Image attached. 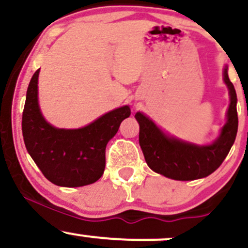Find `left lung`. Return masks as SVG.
<instances>
[{
	"label": "left lung",
	"instance_id": "left-lung-1",
	"mask_svg": "<svg viewBox=\"0 0 248 248\" xmlns=\"http://www.w3.org/2000/svg\"><path fill=\"white\" fill-rule=\"evenodd\" d=\"M223 81L228 87L231 101L227 121L217 139L209 145H197L169 136L144 112H137L134 117L140 128L139 144L152 170L172 180L191 181L209 176L221 166L237 133V98L228 77V66H224Z\"/></svg>",
	"mask_w": 248,
	"mask_h": 248
}]
</instances>
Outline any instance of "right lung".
<instances>
[{"instance_id":"add662e5","label":"right lung","mask_w":248,"mask_h":248,"mask_svg":"<svg viewBox=\"0 0 248 248\" xmlns=\"http://www.w3.org/2000/svg\"><path fill=\"white\" fill-rule=\"evenodd\" d=\"M39 69L26 92L22 112L25 146L44 176L62 187H81L96 182L106 168L107 144L119 131L131 109L124 106L102 115L87 126L57 128L44 119L38 103Z\"/></svg>"}]
</instances>
